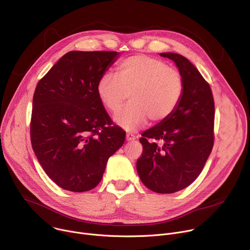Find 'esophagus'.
<instances>
[{"mask_svg":"<svg viewBox=\"0 0 250 250\" xmlns=\"http://www.w3.org/2000/svg\"><path fill=\"white\" fill-rule=\"evenodd\" d=\"M125 140H126L127 142L133 141V140H135V135H134V134H132V133H129V132H127V133L125 134Z\"/></svg>","mask_w":250,"mask_h":250,"instance_id":"esophagus-1","label":"esophagus"}]
</instances>
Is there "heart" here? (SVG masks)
<instances>
[{"mask_svg": "<svg viewBox=\"0 0 250 250\" xmlns=\"http://www.w3.org/2000/svg\"><path fill=\"white\" fill-rule=\"evenodd\" d=\"M118 77L103 75L97 84L102 104L117 113L116 123L126 130L143 126L147 118L152 123L167 120L178 106L184 95L185 83L180 73L167 62L146 56L135 55L125 59L117 69Z\"/></svg>", "mask_w": 250, "mask_h": 250, "instance_id": "1", "label": "heart"}]
</instances>
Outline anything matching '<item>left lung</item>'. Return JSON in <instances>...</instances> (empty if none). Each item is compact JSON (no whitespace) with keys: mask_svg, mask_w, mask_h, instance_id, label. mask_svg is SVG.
Wrapping results in <instances>:
<instances>
[{"mask_svg":"<svg viewBox=\"0 0 250 250\" xmlns=\"http://www.w3.org/2000/svg\"><path fill=\"white\" fill-rule=\"evenodd\" d=\"M183 76L185 89L167 120L143 132L137 170L143 184L157 193H173L200 174L214 143V100L209 83L184 56L162 53Z\"/></svg>","mask_w":250,"mask_h":250,"instance_id":"obj_1","label":"left lung"}]
</instances>
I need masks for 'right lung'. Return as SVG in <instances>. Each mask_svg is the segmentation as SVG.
<instances>
[{
    "instance_id": "obj_1",
    "label": "right lung",
    "mask_w": 250,
    "mask_h": 250,
    "mask_svg": "<svg viewBox=\"0 0 250 250\" xmlns=\"http://www.w3.org/2000/svg\"><path fill=\"white\" fill-rule=\"evenodd\" d=\"M117 52L72 51L38 83L30 134L33 150L48 176L74 192L95 188L125 131L111 121L97 84Z\"/></svg>"
}]
</instances>
